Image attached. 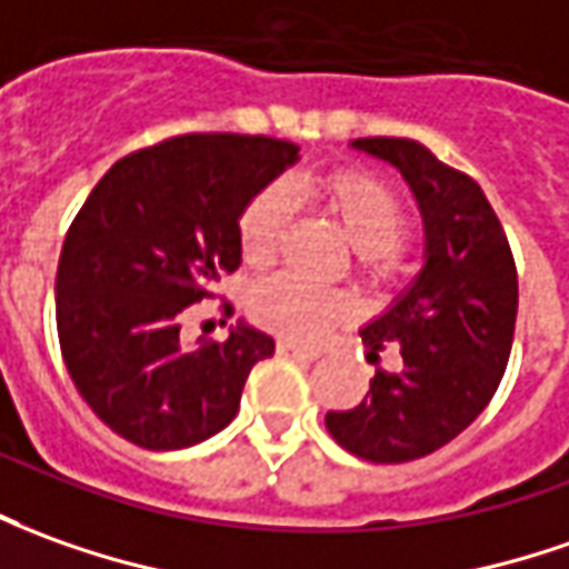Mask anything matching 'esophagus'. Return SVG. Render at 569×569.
Listing matches in <instances>:
<instances>
[{
	"mask_svg": "<svg viewBox=\"0 0 569 569\" xmlns=\"http://www.w3.org/2000/svg\"><path fill=\"white\" fill-rule=\"evenodd\" d=\"M276 350L278 356H293V359H319L322 356L319 347H307V343H297V340H278Z\"/></svg>",
	"mask_w": 569,
	"mask_h": 569,
	"instance_id": "obj_1",
	"label": "esophagus"
}]
</instances>
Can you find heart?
Masks as SVG:
<instances>
[{
    "mask_svg": "<svg viewBox=\"0 0 569 569\" xmlns=\"http://www.w3.org/2000/svg\"><path fill=\"white\" fill-rule=\"evenodd\" d=\"M288 194H303L335 219L343 238L359 250V272L368 281H387L402 266V241L409 238L411 213L397 188L362 170H331L291 186L260 188L238 213V253L250 269L276 260L284 226ZM250 319L272 335L312 340L343 316V300L309 288L307 281L276 276L250 293Z\"/></svg>",
    "mask_w": 569,
    "mask_h": 569,
    "instance_id": "obj_1",
    "label": "heart"
}]
</instances>
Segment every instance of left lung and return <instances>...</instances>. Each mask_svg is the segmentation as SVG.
I'll list each match as a JSON object with an SVG mask.
<instances>
[{"instance_id": "obj_1", "label": "left lung", "mask_w": 569, "mask_h": 569, "mask_svg": "<svg viewBox=\"0 0 569 569\" xmlns=\"http://www.w3.org/2000/svg\"><path fill=\"white\" fill-rule=\"evenodd\" d=\"M356 148L409 179L425 213L427 266L397 307L362 328L368 362L378 366L397 347L399 368H378L366 399L328 411L325 427L352 456L402 465L456 440L496 397L515 343L517 266L468 172L411 139H356Z\"/></svg>"}]
</instances>
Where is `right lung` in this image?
<instances>
[{
    "mask_svg": "<svg viewBox=\"0 0 569 569\" xmlns=\"http://www.w3.org/2000/svg\"><path fill=\"white\" fill-rule=\"evenodd\" d=\"M293 160L297 144L266 136H172L117 160L73 217L54 278L58 343L80 397L123 440L186 449L238 415L272 337L238 328L188 350L179 331L238 269L241 207Z\"/></svg>",
    "mask_w": 569,
    "mask_h": 569,
    "instance_id": "1",
    "label": "right lung"
}]
</instances>
